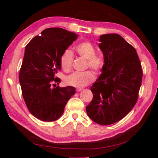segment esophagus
Returning a JSON list of instances; mask_svg holds the SVG:
<instances>
[{
  "label": "esophagus",
  "mask_w": 158,
  "mask_h": 158,
  "mask_svg": "<svg viewBox=\"0 0 158 158\" xmlns=\"http://www.w3.org/2000/svg\"><path fill=\"white\" fill-rule=\"evenodd\" d=\"M82 88H77L76 89V92H81V91H82Z\"/></svg>",
  "instance_id": "1"
}]
</instances>
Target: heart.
<instances>
[{"label": "heart", "mask_w": 158, "mask_h": 158, "mask_svg": "<svg viewBox=\"0 0 158 158\" xmlns=\"http://www.w3.org/2000/svg\"><path fill=\"white\" fill-rule=\"evenodd\" d=\"M78 55L87 60V66L93 69L96 73L102 71L105 66V58L101 53H95V47L88 41L82 42L75 47ZM74 56L70 50H66L60 56V64L61 68L69 73L73 67ZM95 74L93 72L88 70L84 73H75L67 76L65 83L70 86L83 88L94 82Z\"/></svg>", "instance_id": "b5f03b06"}]
</instances>
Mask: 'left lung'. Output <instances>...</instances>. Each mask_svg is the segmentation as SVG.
Returning <instances> with one entry per match:
<instances>
[{
	"mask_svg": "<svg viewBox=\"0 0 158 158\" xmlns=\"http://www.w3.org/2000/svg\"><path fill=\"white\" fill-rule=\"evenodd\" d=\"M99 41L105 66L90 88L93 99L86 112L95 123L109 125L121 120L136 105L143 72L135 47L120 35H102Z\"/></svg>",
	"mask_w": 158,
	"mask_h": 158,
	"instance_id": "obj_1",
	"label": "left lung"
}]
</instances>
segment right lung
<instances>
[{
    "label": "right lung",
    "instance_id": "obj_1",
    "mask_svg": "<svg viewBox=\"0 0 158 158\" xmlns=\"http://www.w3.org/2000/svg\"><path fill=\"white\" fill-rule=\"evenodd\" d=\"M77 37L63 28H47L26 47L19 80L28 110L41 121L52 122L59 118L75 94L73 86L52 85L60 82L56 74L61 69V55Z\"/></svg>",
    "mask_w": 158,
    "mask_h": 158
}]
</instances>
